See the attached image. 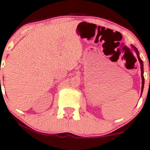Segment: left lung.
<instances>
[{"instance_id": "left-lung-1", "label": "left lung", "mask_w": 150, "mask_h": 150, "mask_svg": "<svg viewBox=\"0 0 150 150\" xmlns=\"http://www.w3.org/2000/svg\"><path fill=\"white\" fill-rule=\"evenodd\" d=\"M131 47H132V48L133 49V50H134V52H135L136 54H137V58H138V60H139V63H140L141 77H142V90H141V95H142V91H143V88H144V75H143V74H144V69H143V62L142 61V59H140V57H139V52H138V50H137V49L134 46H133V45H131Z\"/></svg>"}]
</instances>
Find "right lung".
Listing matches in <instances>:
<instances>
[{
  "mask_svg": "<svg viewBox=\"0 0 150 150\" xmlns=\"http://www.w3.org/2000/svg\"><path fill=\"white\" fill-rule=\"evenodd\" d=\"M0 82H1V80H0Z\"/></svg>",
  "mask_w": 150,
  "mask_h": 150,
  "instance_id": "add662e5",
  "label": "right lung"
}]
</instances>
